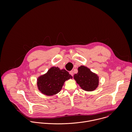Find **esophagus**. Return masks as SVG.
I'll use <instances>...</instances> for the list:
<instances>
[{"label":"esophagus","mask_w":132,"mask_h":132,"mask_svg":"<svg viewBox=\"0 0 132 132\" xmlns=\"http://www.w3.org/2000/svg\"><path fill=\"white\" fill-rule=\"evenodd\" d=\"M69 73H70V74L72 76H73V75H74V73H73V71H70Z\"/></svg>","instance_id":"esophagus-1"}]
</instances>
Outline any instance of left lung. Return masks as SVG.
Masks as SVG:
<instances>
[{"instance_id": "1", "label": "left lung", "mask_w": 132, "mask_h": 132, "mask_svg": "<svg viewBox=\"0 0 132 132\" xmlns=\"http://www.w3.org/2000/svg\"><path fill=\"white\" fill-rule=\"evenodd\" d=\"M78 73L74 76L77 83L84 90L93 92L95 90L99 84V77L84 65L78 68Z\"/></svg>"}]
</instances>
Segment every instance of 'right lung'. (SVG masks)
Masks as SVG:
<instances>
[{"mask_svg": "<svg viewBox=\"0 0 132 132\" xmlns=\"http://www.w3.org/2000/svg\"><path fill=\"white\" fill-rule=\"evenodd\" d=\"M72 78L65 70H60L56 67H51L46 73L38 77V89L42 94L47 96L56 95L60 92L65 81Z\"/></svg>", "mask_w": 132, "mask_h": 132, "instance_id": "1", "label": "right lung"}]
</instances>
